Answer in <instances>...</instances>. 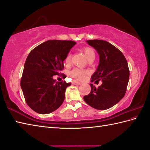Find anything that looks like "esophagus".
Masks as SVG:
<instances>
[{"instance_id":"34e87169","label":"esophagus","mask_w":150,"mask_h":150,"mask_svg":"<svg viewBox=\"0 0 150 150\" xmlns=\"http://www.w3.org/2000/svg\"><path fill=\"white\" fill-rule=\"evenodd\" d=\"M72 84L74 85H81V83H79V82H77V81H73L72 82Z\"/></svg>"}]
</instances>
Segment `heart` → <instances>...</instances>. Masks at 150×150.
I'll return each mask as SVG.
<instances>
[{"mask_svg": "<svg viewBox=\"0 0 150 150\" xmlns=\"http://www.w3.org/2000/svg\"><path fill=\"white\" fill-rule=\"evenodd\" d=\"M83 51L88 60H90L95 59L96 53L94 50L92 48L89 47H86L83 48ZM70 60H71V54H68L66 56V57L65 58V62L66 63H69ZM87 73L88 71H86V70L79 68H75L70 72V75H71L73 78L77 79V80L81 81L84 79L85 76H86Z\"/></svg>", "mask_w": 150, "mask_h": 150, "instance_id": "1", "label": "heart"}]
</instances>
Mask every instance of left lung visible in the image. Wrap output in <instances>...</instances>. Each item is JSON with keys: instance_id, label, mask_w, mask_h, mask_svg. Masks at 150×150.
Returning <instances> with one entry per match:
<instances>
[{"instance_id": "1", "label": "left lung", "mask_w": 150, "mask_h": 150, "mask_svg": "<svg viewBox=\"0 0 150 150\" xmlns=\"http://www.w3.org/2000/svg\"><path fill=\"white\" fill-rule=\"evenodd\" d=\"M99 56V63L92 76L93 81H102L96 88L90 84L91 92L84 96V100L90 107L98 110H106L124 98L129 79V70L124 55L112 44L106 41H86Z\"/></svg>"}]
</instances>
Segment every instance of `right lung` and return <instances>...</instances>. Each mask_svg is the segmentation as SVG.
Returning a JSON list of instances; mask_svg holds the SVG:
<instances>
[{
	"instance_id": "add662e5",
	"label": "right lung",
	"mask_w": 150,
	"mask_h": 150,
	"mask_svg": "<svg viewBox=\"0 0 150 150\" xmlns=\"http://www.w3.org/2000/svg\"><path fill=\"white\" fill-rule=\"evenodd\" d=\"M76 43L73 41L48 40L32 49L25 61L21 87L26 103L39 114L51 113L65 99L66 81L53 79L64 69V61Z\"/></svg>"
}]
</instances>
